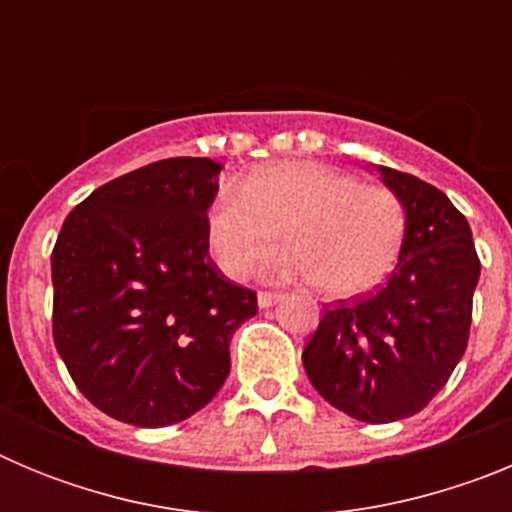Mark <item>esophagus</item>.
Here are the masks:
<instances>
[{
  "label": "esophagus",
  "mask_w": 512,
  "mask_h": 512,
  "mask_svg": "<svg viewBox=\"0 0 512 512\" xmlns=\"http://www.w3.org/2000/svg\"><path fill=\"white\" fill-rule=\"evenodd\" d=\"M256 300H259V307H271L274 302L282 300V295H279V292H259Z\"/></svg>",
  "instance_id": "34e87169"
}]
</instances>
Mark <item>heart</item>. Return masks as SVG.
Here are the masks:
<instances>
[{"mask_svg": "<svg viewBox=\"0 0 512 512\" xmlns=\"http://www.w3.org/2000/svg\"><path fill=\"white\" fill-rule=\"evenodd\" d=\"M292 246L261 264L271 279H312L330 297H359L387 279L408 233L400 197L382 184L318 161H279L223 184L207 207L212 259L243 277L274 243Z\"/></svg>", "mask_w": 512, "mask_h": 512, "instance_id": "1", "label": "heart"}]
</instances>
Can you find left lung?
<instances>
[{
	"mask_svg": "<svg viewBox=\"0 0 512 512\" xmlns=\"http://www.w3.org/2000/svg\"><path fill=\"white\" fill-rule=\"evenodd\" d=\"M377 171L408 215L400 259L377 292L323 307L302 364L333 408L392 423L420 413L467 351L479 259L467 217L441 189Z\"/></svg>",
	"mask_w": 512,
	"mask_h": 512,
	"instance_id": "left-lung-1",
	"label": "left lung"
}]
</instances>
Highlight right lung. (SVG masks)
I'll return each instance as SVG.
<instances>
[{"instance_id": "add662e5", "label": "right lung", "mask_w": 512, "mask_h": 512, "mask_svg": "<svg viewBox=\"0 0 512 512\" xmlns=\"http://www.w3.org/2000/svg\"><path fill=\"white\" fill-rule=\"evenodd\" d=\"M223 164L166 158L94 189L53 246V341L79 392L122 423L202 410L230 372L256 292L210 259L207 207Z\"/></svg>"}]
</instances>
